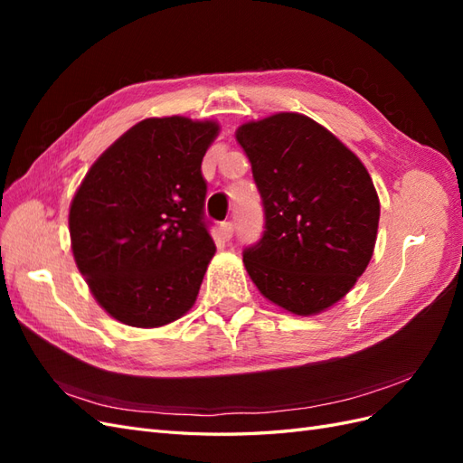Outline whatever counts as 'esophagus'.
I'll list each match as a JSON object with an SVG mask.
<instances>
[{
	"label": "esophagus",
	"mask_w": 463,
	"mask_h": 463,
	"mask_svg": "<svg viewBox=\"0 0 463 463\" xmlns=\"http://www.w3.org/2000/svg\"><path fill=\"white\" fill-rule=\"evenodd\" d=\"M233 230H235V223L233 222H222L220 223V232L223 235V240H232Z\"/></svg>",
	"instance_id": "1"
}]
</instances>
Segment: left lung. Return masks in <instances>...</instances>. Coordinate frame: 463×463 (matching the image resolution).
I'll return each mask as SVG.
<instances>
[{
  "instance_id": "left-lung-1",
  "label": "left lung",
  "mask_w": 463,
  "mask_h": 463,
  "mask_svg": "<svg viewBox=\"0 0 463 463\" xmlns=\"http://www.w3.org/2000/svg\"><path fill=\"white\" fill-rule=\"evenodd\" d=\"M253 167L264 232L243 250L262 296L296 315L340 301L365 272L376 241L373 179L317 121L276 114L237 129Z\"/></svg>"
}]
</instances>
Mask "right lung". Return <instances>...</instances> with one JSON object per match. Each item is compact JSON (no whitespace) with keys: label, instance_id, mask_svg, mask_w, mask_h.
I'll use <instances>...</instances> for the list:
<instances>
[{"label":"right lung","instance_id":"right-lung-1","mask_svg":"<svg viewBox=\"0 0 463 463\" xmlns=\"http://www.w3.org/2000/svg\"><path fill=\"white\" fill-rule=\"evenodd\" d=\"M218 125L137 123L94 162L69 210L75 262L123 325L164 326L197 299L214 240L201 164Z\"/></svg>","mask_w":463,"mask_h":463}]
</instances>
